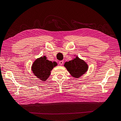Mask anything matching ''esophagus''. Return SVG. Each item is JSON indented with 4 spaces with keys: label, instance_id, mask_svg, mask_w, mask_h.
Returning <instances> with one entry per match:
<instances>
[{
    "label": "esophagus",
    "instance_id": "34e87169",
    "mask_svg": "<svg viewBox=\"0 0 121 121\" xmlns=\"http://www.w3.org/2000/svg\"><path fill=\"white\" fill-rule=\"evenodd\" d=\"M59 64H60V65H63V64H64V60H61V61H60L59 62Z\"/></svg>",
    "mask_w": 121,
    "mask_h": 121
}]
</instances>
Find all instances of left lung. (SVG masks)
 Here are the masks:
<instances>
[{
    "mask_svg": "<svg viewBox=\"0 0 121 121\" xmlns=\"http://www.w3.org/2000/svg\"><path fill=\"white\" fill-rule=\"evenodd\" d=\"M65 67L69 72L71 75L76 78H78L87 71L88 66L83 60L78 57L65 63Z\"/></svg>",
    "mask_w": 121,
    "mask_h": 121,
    "instance_id": "obj_1",
    "label": "left lung"
}]
</instances>
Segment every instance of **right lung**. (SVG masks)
<instances>
[{"label":"right lung","mask_w":121,"mask_h":121,"mask_svg":"<svg viewBox=\"0 0 121 121\" xmlns=\"http://www.w3.org/2000/svg\"><path fill=\"white\" fill-rule=\"evenodd\" d=\"M57 65L55 61L52 62L47 60L46 56L36 59L32 66L33 73L42 81H45L51 74V71Z\"/></svg>","instance_id":"add662e5"}]
</instances>
